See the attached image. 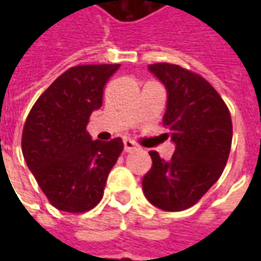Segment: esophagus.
<instances>
[{
  "mask_svg": "<svg viewBox=\"0 0 261 261\" xmlns=\"http://www.w3.org/2000/svg\"><path fill=\"white\" fill-rule=\"evenodd\" d=\"M138 145H137L136 142L130 140V138H125L124 140V151L125 152H133V151H137L138 149Z\"/></svg>",
  "mask_w": 261,
  "mask_h": 261,
  "instance_id": "esophagus-1",
  "label": "esophagus"
}]
</instances>
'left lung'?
Wrapping results in <instances>:
<instances>
[{
  "instance_id": "obj_1",
  "label": "left lung",
  "mask_w": 261,
  "mask_h": 261,
  "mask_svg": "<svg viewBox=\"0 0 261 261\" xmlns=\"http://www.w3.org/2000/svg\"><path fill=\"white\" fill-rule=\"evenodd\" d=\"M149 71L168 91L164 134L175 142L169 161L149 151L152 168L142 179L149 202L164 211L193 207L222 175L232 144L228 106L214 86L180 65L156 63Z\"/></svg>"
}]
</instances>
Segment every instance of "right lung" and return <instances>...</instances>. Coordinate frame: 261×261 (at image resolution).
I'll list each match as a JSON object with an SVG mask.
<instances>
[{"mask_svg": "<svg viewBox=\"0 0 261 261\" xmlns=\"http://www.w3.org/2000/svg\"><path fill=\"white\" fill-rule=\"evenodd\" d=\"M120 64L71 67L43 92L26 117L22 153L50 204L86 213L102 200L121 138L92 141L86 125L102 106L103 89Z\"/></svg>", "mask_w": 261, "mask_h": 261, "instance_id": "add662e5", "label": "right lung"}]
</instances>
